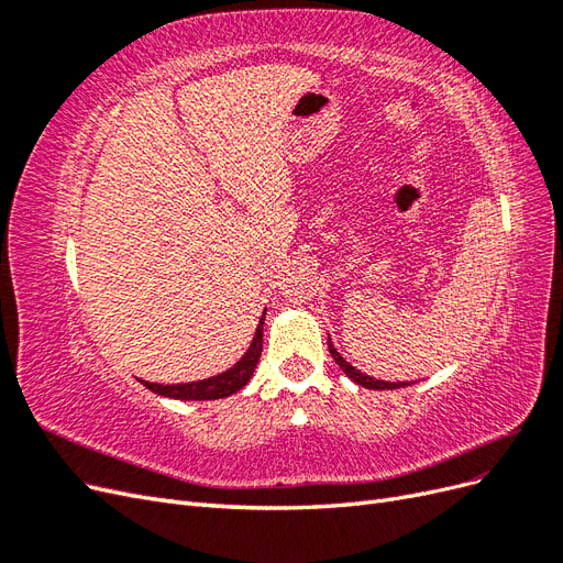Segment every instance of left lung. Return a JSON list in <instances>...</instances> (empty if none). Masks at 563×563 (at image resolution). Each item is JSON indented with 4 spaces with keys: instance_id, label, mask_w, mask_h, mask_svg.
Instances as JSON below:
<instances>
[{
    "instance_id": "obj_1",
    "label": "left lung",
    "mask_w": 563,
    "mask_h": 563,
    "mask_svg": "<svg viewBox=\"0 0 563 563\" xmlns=\"http://www.w3.org/2000/svg\"><path fill=\"white\" fill-rule=\"evenodd\" d=\"M329 352H331V356L335 360V364L343 368L347 376L356 383V385H362V387H368V389H397V387H406L408 383H385V380H373L371 376H364L362 371H356L352 364H347L343 356H340L338 352H335V347L331 345V338H329Z\"/></svg>"
}]
</instances>
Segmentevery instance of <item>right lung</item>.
<instances>
[{
	"label": "right lung",
	"mask_w": 563,
	"mask_h": 563,
	"mask_svg": "<svg viewBox=\"0 0 563 563\" xmlns=\"http://www.w3.org/2000/svg\"><path fill=\"white\" fill-rule=\"evenodd\" d=\"M263 323H265V312L258 321V329H255L253 343L246 350V354L236 362L230 371L220 373L216 378H207L199 383H185V385H157V383H147L141 380L147 389L157 391L162 397H172V399H185V401H207V399H223L240 391L253 376V368L261 360L263 352Z\"/></svg>",
	"instance_id": "1"
}]
</instances>
